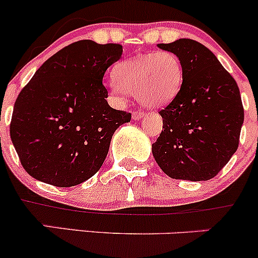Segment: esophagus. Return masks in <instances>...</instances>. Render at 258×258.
<instances>
[{
	"label": "esophagus",
	"mask_w": 258,
	"mask_h": 258,
	"mask_svg": "<svg viewBox=\"0 0 258 258\" xmlns=\"http://www.w3.org/2000/svg\"><path fill=\"white\" fill-rule=\"evenodd\" d=\"M144 116L145 112H142V111H135V112L132 113V118L134 119H141Z\"/></svg>",
	"instance_id": "esophagus-1"
}]
</instances>
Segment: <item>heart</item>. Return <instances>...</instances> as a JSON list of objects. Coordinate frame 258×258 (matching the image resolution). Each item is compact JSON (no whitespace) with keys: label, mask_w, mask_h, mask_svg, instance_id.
<instances>
[{"label":"heart","mask_w":258,"mask_h":258,"mask_svg":"<svg viewBox=\"0 0 258 258\" xmlns=\"http://www.w3.org/2000/svg\"><path fill=\"white\" fill-rule=\"evenodd\" d=\"M111 90L114 95H137L148 107H160L176 97L183 79L177 54L160 51L126 59L114 67Z\"/></svg>","instance_id":"obj_1"}]
</instances>
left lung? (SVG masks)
Listing matches in <instances>:
<instances>
[{
	"mask_svg": "<svg viewBox=\"0 0 258 258\" xmlns=\"http://www.w3.org/2000/svg\"><path fill=\"white\" fill-rule=\"evenodd\" d=\"M157 46L177 54L183 79L172 102L160 111L163 130L152 145L153 157L171 178L207 181L237 151L244 117L240 90L202 43L179 38Z\"/></svg>",
	"mask_w": 258,
	"mask_h": 258,
	"instance_id": "left-lung-1",
	"label": "left lung"
}]
</instances>
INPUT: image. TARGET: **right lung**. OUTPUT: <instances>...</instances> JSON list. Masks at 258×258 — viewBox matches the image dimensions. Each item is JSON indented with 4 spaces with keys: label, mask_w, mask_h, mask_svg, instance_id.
<instances>
[{
    "label": "right lung",
    "mask_w": 258,
    "mask_h": 258,
    "mask_svg": "<svg viewBox=\"0 0 258 258\" xmlns=\"http://www.w3.org/2000/svg\"><path fill=\"white\" fill-rule=\"evenodd\" d=\"M122 56L117 43L82 40L51 56L15 102L10 135L26 172L71 187L101 168L114 131L131 113L110 107L102 80Z\"/></svg>",
    "instance_id": "add662e5"
}]
</instances>
